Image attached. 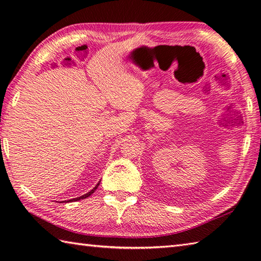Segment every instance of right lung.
Returning a JSON list of instances; mask_svg holds the SVG:
<instances>
[{"label": "right lung", "mask_w": 261, "mask_h": 261, "mask_svg": "<svg viewBox=\"0 0 261 261\" xmlns=\"http://www.w3.org/2000/svg\"><path fill=\"white\" fill-rule=\"evenodd\" d=\"M99 182L101 181H98L97 182V185L93 188L92 191H90L88 193H86V194H84V195H82V196H80V197H76V198H73V199H69V201H67V202H76V201H81V199H84V198H86V197H88L90 195H92V194L96 191V188L98 187V185H99ZM63 202H66V201H63ZM66 202V203H67Z\"/></svg>", "instance_id": "right-lung-1"}]
</instances>
